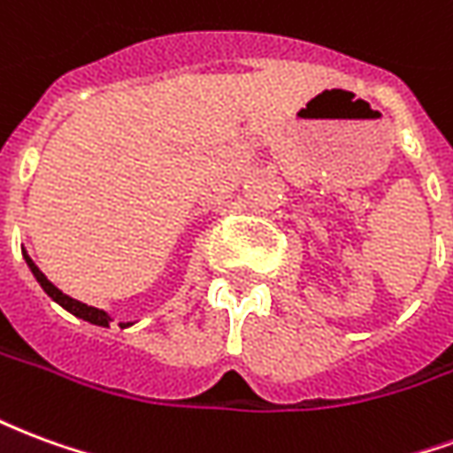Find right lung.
<instances>
[{"label": "right lung", "instance_id": "1", "mask_svg": "<svg viewBox=\"0 0 453 453\" xmlns=\"http://www.w3.org/2000/svg\"><path fill=\"white\" fill-rule=\"evenodd\" d=\"M24 257H26V262H28V266H31V272H34V276H35V279H38V284L43 286L45 294L50 296L53 301H58V303L63 305L65 311H70V313L77 315V318H82V320H87V323L104 325V327L109 325V320H111V318L104 313V311H99V308H94V305L82 303V301H74V298H70V296H67V294H63V291H60L58 286H53V284H50V281H48V276H45L43 272H41V269H38V266L34 265V259H31V257L26 255V252H24Z\"/></svg>", "mask_w": 453, "mask_h": 453}]
</instances>
